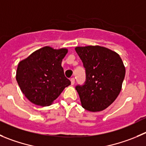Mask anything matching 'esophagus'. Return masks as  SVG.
Here are the masks:
<instances>
[{"label":"esophagus","mask_w":146,"mask_h":146,"mask_svg":"<svg viewBox=\"0 0 146 146\" xmlns=\"http://www.w3.org/2000/svg\"><path fill=\"white\" fill-rule=\"evenodd\" d=\"M70 81H71V84H72V85H74V83H75V80H74V77H72V78H71Z\"/></svg>","instance_id":"34e87169"}]
</instances>
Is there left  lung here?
Returning <instances> with one entry per match:
<instances>
[{
	"instance_id": "1",
	"label": "left lung",
	"mask_w": 146,
	"mask_h": 146,
	"mask_svg": "<svg viewBox=\"0 0 146 146\" xmlns=\"http://www.w3.org/2000/svg\"><path fill=\"white\" fill-rule=\"evenodd\" d=\"M75 51L86 71L84 85H77L82 106L90 112H100L120 94L125 67L115 51L100 46H77Z\"/></svg>"
}]
</instances>
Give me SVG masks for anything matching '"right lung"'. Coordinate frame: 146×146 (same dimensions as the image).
<instances>
[{"label": "right lung", "mask_w": 146, "mask_h": 146, "mask_svg": "<svg viewBox=\"0 0 146 146\" xmlns=\"http://www.w3.org/2000/svg\"><path fill=\"white\" fill-rule=\"evenodd\" d=\"M67 52L66 48L44 46L19 62L16 80L31 102L43 107L51 105L64 89L70 85L62 66Z\"/></svg>", "instance_id": "obj_1"}]
</instances>
